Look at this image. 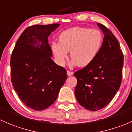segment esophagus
<instances>
[{"mask_svg": "<svg viewBox=\"0 0 132 132\" xmlns=\"http://www.w3.org/2000/svg\"><path fill=\"white\" fill-rule=\"evenodd\" d=\"M67 75L69 76H72L73 75V72H70L69 71V70H67Z\"/></svg>", "mask_w": 132, "mask_h": 132, "instance_id": "obj_1", "label": "esophagus"}]
</instances>
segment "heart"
Instances as JSON below:
<instances>
[{
  "label": "heart",
  "instance_id": "heart-1",
  "mask_svg": "<svg viewBox=\"0 0 132 132\" xmlns=\"http://www.w3.org/2000/svg\"><path fill=\"white\" fill-rule=\"evenodd\" d=\"M102 42V34L98 30L76 27L62 32L59 36V43H53L51 49L60 65H64L70 51L72 64L82 67L94 60Z\"/></svg>",
  "mask_w": 132,
  "mask_h": 132
}]
</instances>
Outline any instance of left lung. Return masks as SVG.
Masks as SVG:
<instances>
[{
	"label": "left lung",
	"mask_w": 132,
	"mask_h": 132,
	"mask_svg": "<svg viewBox=\"0 0 132 132\" xmlns=\"http://www.w3.org/2000/svg\"><path fill=\"white\" fill-rule=\"evenodd\" d=\"M103 32L102 45L94 60L74 73L77 83L76 98L81 106L96 111L111 102L121 86L123 54L114 35L100 23Z\"/></svg>",
	"instance_id": "1"
}]
</instances>
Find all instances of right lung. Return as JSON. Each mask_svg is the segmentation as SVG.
<instances>
[{"label":"right lung","mask_w":132,"mask_h":132,"mask_svg":"<svg viewBox=\"0 0 132 132\" xmlns=\"http://www.w3.org/2000/svg\"><path fill=\"white\" fill-rule=\"evenodd\" d=\"M58 23L28 27L16 41L11 57L13 88L25 105L41 111L52 105L67 78V71L51 59L48 37Z\"/></svg>","instance_id":"obj_1"}]
</instances>
